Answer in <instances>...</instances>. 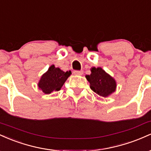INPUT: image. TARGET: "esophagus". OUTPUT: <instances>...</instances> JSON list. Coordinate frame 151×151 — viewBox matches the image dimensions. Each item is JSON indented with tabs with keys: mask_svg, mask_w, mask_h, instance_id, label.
Masks as SVG:
<instances>
[{
	"mask_svg": "<svg viewBox=\"0 0 151 151\" xmlns=\"http://www.w3.org/2000/svg\"><path fill=\"white\" fill-rule=\"evenodd\" d=\"M73 73L74 74H76V75H82V74H83V71L82 70H81V71L75 70V71H74Z\"/></svg>",
	"mask_w": 151,
	"mask_h": 151,
	"instance_id": "1",
	"label": "esophagus"
}]
</instances>
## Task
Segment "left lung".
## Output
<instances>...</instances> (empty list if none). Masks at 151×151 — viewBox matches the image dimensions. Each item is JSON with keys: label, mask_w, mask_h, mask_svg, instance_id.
<instances>
[{"label": "left lung", "mask_w": 151, "mask_h": 151, "mask_svg": "<svg viewBox=\"0 0 151 151\" xmlns=\"http://www.w3.org/2000/svg\"><path fill=\"white\" fill-rule=\"evenodd\" d=\"M90 75L86 78L90 84V88L99 96L106 97L116 91V82L101 67H92Z\"/></svg>", "instance_id": "1"}]
</instances>
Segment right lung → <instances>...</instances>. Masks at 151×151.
Masks as SVG:
<instances>
[{"mask_svg":"<svg viewBox=\"0 0 151 151\" xmlns=\"http://www.w3.org/2000/svg\"><path fill=\"white\" fill-rule=\"evenodd\" d=\"M71 74V71L63 72L58 67H55V65H52L41 77L38 86L46 94L54 91H60Z\"/></svg>","mask_w":151,"mask_h":151,"instance_id":"add662e5","label":"right lung"}]
</instances>
